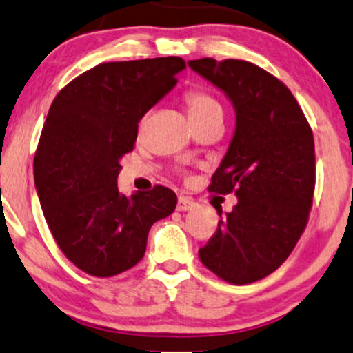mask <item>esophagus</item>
<instances>
[{
  "label": "esophagus",
  "instance_id": "esophagus-1",
  "mask_svg": "<svg viewBox=\"0 0 353 353\" xmlns=\"http://www.w3.org/2000/svg\"><path fill=\"white\" fill-rule=\"evenodd\" d=\"M192 208H196V203L191 199V197H185V196H179L177 199V211H191Z\"/></svg>",
  "mask_w": 353,
  "mask_h": 353
}]
</instances>
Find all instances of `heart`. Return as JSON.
Returning a JSON list of instances; mask_svg holds the SVG:
<instances>
[{"label":"heart","mask_w":353,"mask_h":353,"mask_svg":"<svg viewBox=\"0 0 353 353\" xmlns=\"http://www.w3.org/2000/svg\"><path fill=\"white\" fill-rule=\"evenodd\" d=\"M185 102H188L191 117H206V115L216 114V112H223V107H221L218 100L203 90L189 92L188 97H185Z\"/></svg>","instance_id":"obj_1"}]
</instances>
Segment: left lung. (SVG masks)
I'll list each match as a JSON object with an SVG mask.
<instances>
[{
    "instance_id": "obj_1",
    "label": "left lung",
    "mask_w": 353,
    "mask_h": 353,
    "mask_svg": "<svg viewBox=\"0 0 353 353\" xmlns=\"http://www.w3.org/2000/svg\"><path fill=\"white\" fill-rule=\"evenodd\" d=\"M188 65L236 112L233 139L209 191L234 192L238 204L221 218L199 258L224 281L253 283L281 266L307 226L315 189L312 129L292 92L256 65L214 58Z\"/></svg>"
}]
</instances>
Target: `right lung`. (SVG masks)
I'll list each match as a JSON object with an SVG mask.
<instances>
[{"instance_id": "1", "label": "right lung", "mask_w": 353, "mask_h": 353, "mask_svg": "<svg viewBox=\"0 0 353 353\" xmlns=\"http://www.w3.org/2000/svg\"><path fill=\"white\" fill-rule=\"evenodd\" d=\"M184 68L179 57L100 63L61 88L50 107L34 154V188L57 245L92 276L137 265L150 226L176 209L169 188L127 197L117 176L141 119Z\"/></svg>"}]
</instances>
